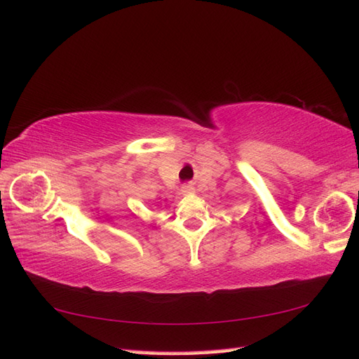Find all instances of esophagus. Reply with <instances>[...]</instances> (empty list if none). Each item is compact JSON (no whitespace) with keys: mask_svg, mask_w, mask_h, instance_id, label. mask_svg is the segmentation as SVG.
Listing matches in <instances>:
<instances>
[{"mask_svg":"<svg viewBox=\"0 0 359 359\" xmlns=\"http://www.w3.org/2000/svg\"><path fill=\"white\" fill-rule=\"evenodd\" d=\"M182 193H183V194H193V193H194V188L183 187V188H182Z\"/></svg>","mask_w":359,"mask_h":359,"instance_id":"obj_1","label":"esophagus"}]
</instances>
